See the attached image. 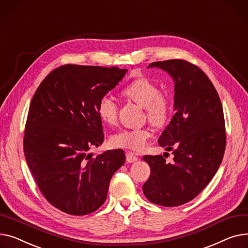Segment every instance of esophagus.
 Wrapping results in <instances>:
<instances>
[{
    "label": "esophagus",
    "mask_w": 248,
    "mask_h": 248,
    "mask_svg": "<svg viewBox=\"0 0 248 248\" xmlns=\"http://www.w3.org/2000/svg\"><path fill=\"white\" fill-rule=\"evenodd\" d=\"M126 160H127V162H128V163H133V162L137 161V160H138V157L136 156V154H135V153L128 151V152L126 153Z\"/></svg>",
    "instance_id": "obj_1"
}]
</instances>
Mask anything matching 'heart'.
<instances>
[{
    "label": "heart",
    "mask_w": 248,
    "mask_h": 248,
    "mask_svg": "<svg viewBox=\"0 0 248 248\" xmlns=\"http://www.w3.org/2000/svg\"><path fill=\"white\" fill-rule=\"evenodd\" d=\"M122 93L145 109L146 117L152 125L162 127L168 121L171 111L170 101L166 96L160 94L159 87L149 79L141 77L134 80L125 87ZM97 112L102 121L113 125L117 121L118 105L113 98L106 95L99 100ZM151 135L148 128L124 129L113 134L110 142L115 147L139 151L145 147Z\"/></svg>",
    "instance_id": "1"
}]
</instances>
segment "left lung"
<instances>
[{
	"mask_svg": "<svg viewBox=\"0 0 248 248\" xmlns=\"http://www.w3.org/2000/svg\"><path fill=\"white\" fill-rule=\"evenodd\" d=\"M148 68L167 72L174 81L175 114L158 139L174 158L167 163L162 155L143 156L151 170L143 193L155 204L179 206L195 198L221 164L226 143L222 105L197 66L176 59L154 62Z\"/></svg>",
	"mask_w": 248,
	"mask_h": 248,
	"instance_id": "left-lung-1",
	"label": "left lung"
}]
</instances>
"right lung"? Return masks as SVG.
I'll return each mask as SVG.
<instances>
[{"mask_svg":"<svg viewBox=\"0 0 248 248\" xmlns=\"http://www.w3.org/2000/svg\"><path fill=\"white\" fill-rule=\"evenodd\" d=\"M127 69L64 65L42 81L29 108L24 154L42 194L71 215L96 211L107 198L113 174L125 162L122 149L94 156L104 141L97 106Z\"/></svg>","mask_w":248,"mask_h":248,"instance_id":"add662e5","label":"right lung"}]
</instances>
